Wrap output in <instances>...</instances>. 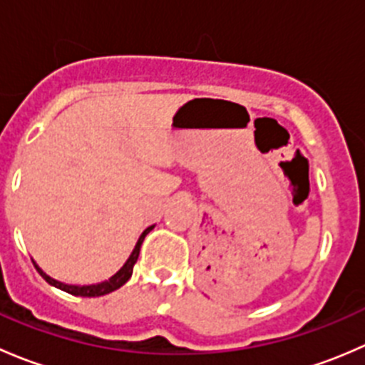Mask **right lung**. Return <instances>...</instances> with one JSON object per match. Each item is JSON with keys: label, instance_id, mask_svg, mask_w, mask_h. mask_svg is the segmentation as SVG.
Here are the masks:
<instances>
[{"label": "right lung", "instance_id": "right-lung-1", "mask_svg": "<svg viewBox=\"0 0 365 365\" xmlns=\"http://www.w3.org/2000/svg\"><path fill=\"white\" fill-rule=\"evenodd\" d=\"M152 227H153V226H152ZM152 227H148V230H145V233H143L141 237H139L138 244H135V249H134V251H132L130 257H128V259H127V263H125L123 267H121V270L116 272V274H114L113 277L109 279V281L101 282V284H91V286H68V284H63V282L54 281V279H51L49 275L43 274V272L40 270V268L36 267V264H35V267H36V270L40 272V275H42V277L46 279V281L49 282L51 286H54V288L63 289V292L70 293V295H76V297H102V295H108V293L114 292V289L121 288V286H123L125 282H127L128 279H130L132 268H134L135 261H138V257H139V251H141L143 240H145V237H146V235H148V231L152 230Z\"/></svg>", "mask_w": 365, "mask_h": 365}]
</instances>
